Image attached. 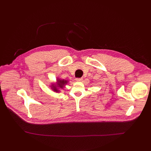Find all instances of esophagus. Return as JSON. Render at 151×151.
Returning <instances> with one entry per match:
<instances>
[{
    "instance_id": "obj_1",
    "label": "esophagus",
    "mask_w": 151,
    "mask_h": 151,
    "mask_svg": "<svg viewBox=\"0 0 151 151\" xmlns=\"http://www.w3.org/2000/svg\"><path fill=\"white\" fill-rule=\"evenodd\" d=\"M82 80H83L82 78H78L76 79V81H82Z\"/></svg>"
}]
</instances>
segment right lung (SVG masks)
Returning <instances> with one entry per match:
<instances>
[{
	"mask_svg": "<svg viewBox=\"0 0 151 151\" xmlns=\"http://www.w3.org/2000/svg\"><path fill=\"white\" fill-rule=\"evenodd\" d=\"M58 84L59 87H60V88H63V86L67 82L66 81H64V80H60V81H58ZM54 90L57 91V90L55 88H54Z\"/></svg>",
	"mask_w": 151,
	"mask_h": 151,
	"instance_id": "right-lung-1",
	"label": "right lung"
}]
</instances>
